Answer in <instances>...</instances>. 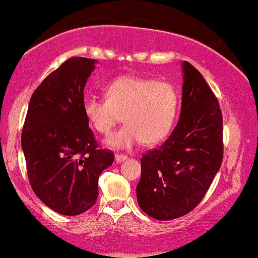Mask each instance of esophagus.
I'll return each instance as SVG.
<instances>
[{"mask_svg": "<svg viewBox=\"0 0 258 258\" xmlns=\"http://www.w3.org/2000/svg\"><path fill=\"white\" fill-rule=\"evenodd\" d=\"M128 159V157L124 156V155H115V160H116L117 163H121V162H124V160Z\"/></svg>", "mask_w": 258, "mask_h": 258, "instance_id": "34e87169", "label": "esophagus"}]
</instances>
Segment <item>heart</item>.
Wrapping results in <instances>:
<instances>
[{"label": "heart", "instance_id": "1", "mask_svg": "<svg viewBox=\"0 0 258 258\" xmlns=\"http://www.w3.org/2000/svg\"><path fill=\"white\" fill-rule=\"evenodd\" d=\"M106 99L88 98L84 113L96 132L107 135L117 123L125 124L111 134L106 144L128 149L135 144L155 145L172 132L180 103L178 89L167 81L122 76L104 87Z\"/></svg>", "mask_w": 258, "mask_h": 258}]
</instances>
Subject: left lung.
Segmentation results:
<instances>
[{"mask_svg":"<svg viewBox=\"0 0 258 258\" xmlns=\"http://www.w3.org/2000/svg\"><path fill=\"white\" fill-rule=\"evenodd\" d=\"M182 96L179 121L158 149L141 159L136 196L142 211L167 221L198 206L221 166L222 114L201 73L181 64Z\"/></svg>","mask_w":258,"mask_h":258,"instance_id":"8db88e82","label":"left lung"}]
</instances>
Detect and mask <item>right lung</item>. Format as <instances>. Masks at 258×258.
I'll use <instances>...</instances> for the list:
<instances>
[{
  "label": "right lung",
  "instance_id": "1",
  "mask_svg": "<svg viewBox=\"0 0 258 258\" xmlns=\"http://www.w3.org/2000/svg\"><path fill=\"white\" fill-rule=\"evenodd\" d=\"M96 62L73 57L48 74L30 99L22 132L33 192L62 215L96 203L100 174L114 162L113 152L98 148L84 113V88Z\"/></svg>",
  "mask_w": 258,
  "mask_h": 258
}]
</instances>
